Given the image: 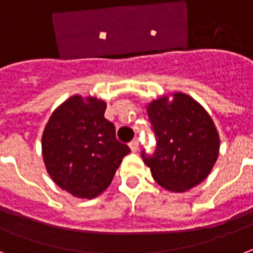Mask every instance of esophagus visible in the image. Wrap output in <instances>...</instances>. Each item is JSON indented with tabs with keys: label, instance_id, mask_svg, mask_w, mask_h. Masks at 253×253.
<instances>
[{
	"label": "esophagus",
	"instance_id": "obj_1",
	"mask_svg": "<svg viewBox=\"0 0 253 253\" xmlns=\"http://www.w3.org/2000/svg\"><path fill=\"white\" fill-rule=\"evenodd\" d=\"M130 148L131 151H138V148H139V139L138 138H135V139H132L130 142Z\"/></svg>",
	"mask_w": 253,
	"mask_h": 253
}]
</instances>
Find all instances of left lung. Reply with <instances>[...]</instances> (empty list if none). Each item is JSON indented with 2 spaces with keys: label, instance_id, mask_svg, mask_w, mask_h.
Masks as SVG:
<instances>
[{
  "label": "left lung",
  "instance_id": "1",
  "mask_svg": "<svg viewBox=\"0 0 253 253\" xmlns=\"http://www.w3.org/2000/svg\"><path fill=\"white\" fill-rule=\"evenodd\" d=\"M147 107L155 151L142 150L152 178L169 191L184 192L207 178L219 154V135L211 117L191 96L178 92Z\"/></svg>",
  "mask_w": 253,
  "mask_h": 253
}]
</instances>
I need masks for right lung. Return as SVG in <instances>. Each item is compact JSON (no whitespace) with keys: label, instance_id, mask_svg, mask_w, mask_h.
I'll return each mask as SVG.
<instances>
[{"label":"right lung","instance_id":"1","mask_svg":"<svg viewBox=\"0 0 253 253\" xmlns=\"http://www.w3.org/2000/svg\"><path fill=\"white\" fill-rule=\"evenodd\" d=\"M106 103L75 95L59 106L46 125L42 152L47 172L62 190L91 199L110 186L131 151L105 118Z\"/></svg>","mask_w":253,"mask_h":253}]
</instances>
